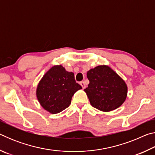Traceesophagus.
<instances>
[{"instance_id":"esophagus-1","label":"esophagus","mask_w":155,"mask_h":155,"mask_svg":"<svg viewBox=\"0 0 155 155\" xmlns=\"http://www.w3.org/2000/svg\"><path fill=\"white\" fill-rule=\"evenodd\" d=\"M80 85H81V87H83V89H85L86 87V84L84 81H81V82H80Z\"/></svg>"}]
</instances>
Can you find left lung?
<instances>
[{
	"mask_svg": "<svg viewBox=\"0 0 155 155\" xmlns=\"http://www.w3.org/2000/svg\"><path fill=\"white\" fill-rule=\"evenodd\" d=\"M87 77L90 83L84 91L94 108L109 112L124 103L127 97V84L108 65H101L90 69Z\"/></svg>",
	"mask_w": 155,
	"mask_h": 155,
	"instance_id": "obj_1",
	"label": "left lung"
}]
</instances>
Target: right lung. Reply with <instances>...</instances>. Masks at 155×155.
<instances>
[{"label":"right lung","mask_w":155,"mask_h":155,"mask_svg":"<svg viewBox=\"0 0 155 155\" xmlns=\"http://www.w3.org/2000/svg\"><path fill=\"white\" fill-rule=\"evenodd\" d=\"M82 87L76 83L74 74L61 65L52 66L39 82L36 96L40 105L49 113L58 114L71 103L72 97Z\"/></svg>","instance_id":"right-lung-1"}]
</instances>
